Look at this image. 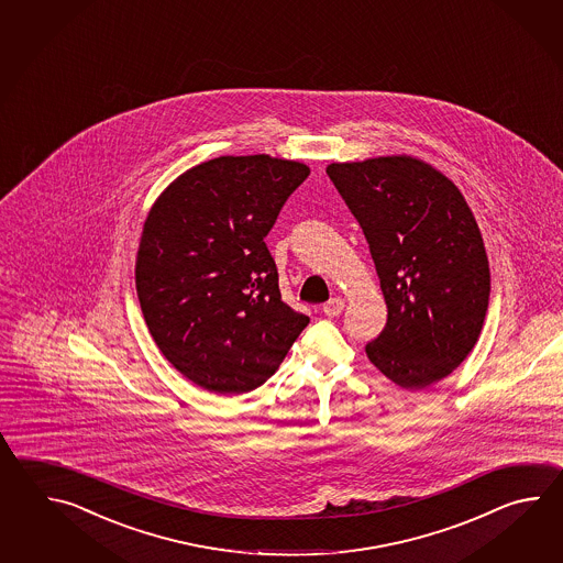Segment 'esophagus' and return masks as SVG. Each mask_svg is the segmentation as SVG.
Instances as JSON below:
<instances>
[{"mask_svg": "<svg viewBox=\"0 0 563 563\" xmlns=\"http://www.w3.org/2000/svg\"><path fill=\"white\" fill-rule=\"evenodd\" d=\"M344 306H346V301H344V299L332 298L328 303H323V313H325L328 318H335V316H340V313H342Z\"/></svg>", "mask_w": 563, "mask_h": 563, "instance_id": "obj_1", "label": "esophagus"}]
</instances>
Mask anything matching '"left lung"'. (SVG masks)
<instances>
[{"mask_svg": "<svg viewBox=\"0 0 563 563\" xmlns=\"http://www.w3.org/2000/svg\"><path fill=\"white\" fill-rule=\"evenodd\" d=\"M325 173L366 235L388 308L368 360L407 390L443 380L477 344L489 306V262L463 192L410 155Z\"/></svg>", "mask_w": 563, "mask_h": 563, "instance_id": "obj_1", "label": "left lung"}]
</instances>
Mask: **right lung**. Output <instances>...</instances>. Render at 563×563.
Wrapping results in <instances>:
<instances>
[{
	"mask_svg": "<svg viewBox=\"0 0 563 563\" xmlns=\"http://www.w3.org/2000/svg\"><path fill=\"white\" fill-rule=\"evenodd\" d=\"M310 167L217 156L185 170L144 219L134 282L163 356L213 395L272 378L310 318L284 303L264 238Z\"/></svg>",
	"mask_w": 563,
	"mask_h": 563,
	"instance_id": "add662e5",
	"label": "right lung"
}]
</instances>
